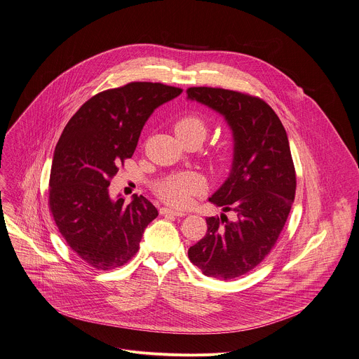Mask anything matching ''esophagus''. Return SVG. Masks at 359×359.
<instances>
[{"instance_id":"obj_1","label":"esophagus","mask_w":359,"mask_h":359,"mask_svg":"<svg viewBox=\"0 0 359 359\" xmlns=\"http://www.w3.org/2000/svg\"><path fill=\"white\" fill-rule=\"evenodd\" d=\"M161 215H170V216H176V217H183L187 213L182 212V210H175V209H169V208H162L161 209Z\"/></svg>"}]
</instances>
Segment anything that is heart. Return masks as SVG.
I'll use <instances>...</instances> for the list:
<instances>
[{"instance_id": "heart-1", "label": "heart", "mask_w": 359, "mask_h": 359, "mask_svg": "<svg viewBox=\"0 0 359 359\" xmlns=\"http://www.w3.org/2000/svg\"><path fill=\"white\" fill-rule=\"evenodd\" d=\"M206 132V121L198 114L184 116L175 123V133L179 139L198 136L203 140ZM203 187L205 182L199 175L194 172H180L161 179L156 184V193L165 203L183 208L187 206L191 198L203 190Z\"/></svg>"}]
</instances>
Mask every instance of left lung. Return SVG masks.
Wrapping results in <instances>:
<instances>
[{
	"label": "left lung",
	"mask_w": 359,
	"mask_h": 359,
	"mask_svg": "<svg viewBox=\"0 0 359 359\" xmlns=\"http://www.w3.org/2000/svg\"><path fill=\"white\" fill-rule=\"evenodd\" d=\"M187 97L217 111L234 137L230 176L209 198L224 213L208 217L205 237L189 249L199 270L213 278H238L274 248L296 193L289 140L276 111L260 97L222 88L194 86Z\"/></svg>",
	"instance_id": "left-lung-1"
}]
</instances>
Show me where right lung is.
I'll list each match as a JSON object with an SVG mask.
<instances>
[{"label": "right lung", "instance_id": "1", "mask_svg": "<svg viewBox=\"0 0 359 359\" xmlns=\"http://www.w3.org/2000/svg\"><path fill=\"white\" fill-rule=\"evenodd\" d=\"M182 92L160 82H129L90 97L63 129L50 168L49 209L67 245L96 270L128 263L158 216L143 196L129 205L111 199L109 186L133 156L153 111Z\"/></svg>", "mask_w": 359, "mask_h": 359}]
</instances>
